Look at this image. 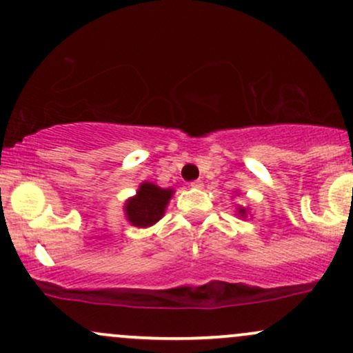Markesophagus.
Segmentation results:
<instances>
[{
    "label": "esophagus",
    "instance_id": "esophagus-1",
    "mask_svg": "<svg viewBox=\"0 0 353 353\" xmlns=\"http://www.w3.org/2000/svg\"><path fill=\"white\" fill-rule=\"evenodd\" d=\"M190 185H192V188H196V189H202L204 182H202V181H194V182H190Z\"/></svg>",
    "mask_w": 353,
    "mask_h": 353
}]
</instances>
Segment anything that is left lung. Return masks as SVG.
Listing matches in <instances>:
<instances>
[{
    "instance_id": "8db88e82",
    "label": "left lung",
    "mask_w": 353,
    "mask_h": 353,
    "mask_svg": "<svg viewBox=\"0 0 353 353\" xmlns=\"http://www.w3.org/2000/svg\"><path fill=\"white\" fill-rule=\"evenodd\" d=\"M237 216L247 217V209H245V208H239V209H237Z\"/></svg>"
}]
</instances>
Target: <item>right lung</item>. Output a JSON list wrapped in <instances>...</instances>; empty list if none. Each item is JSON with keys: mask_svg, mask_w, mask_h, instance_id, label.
<instances>
[{"mask_svg": "<svg viewBox=\"0 0 353 353\" xmlns=\"http://www.w3.org/2000/svg\"><path fill=\"white\" fill-rule=\"evenodd\" d=\"M174 190L163 189L152 182H143L134 197L124 204L125 219L136 228H149L164 216Z\"/></svg>", "mask_w": 353, "mask_h": 353, "instance_id": "right-lung-1", "label": "right lung"}]
</instances>
